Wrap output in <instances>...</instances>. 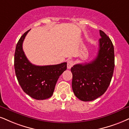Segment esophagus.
Here are the masks:
<instances>
[{
    "instance_id": "1",
    "label": "esophagus",
    "mask_w": 129,
    "mask_h": 129,
    "mask_svg": "<svg viewBox=\"0 0 129 129\" xmlns=\"http://www.w3.org/2000/svg\"><path fill=\"white\" fill-rule=\"evenodd\" d=\"M73 65H74V61H73V60H69V61H68L67 66L68 69H71V68L72 67Z\"/></svg>"
}]
</instances>
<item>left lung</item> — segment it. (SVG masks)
Wrapping results in <instances>:
<instances>
[{"label": "left lung", "mask_w": 129, "mask_h": 129, "mask_svg": "<svg viewBox=\"0 0 129 129\" xmlns=\"http://www.w3.org/2000/svg\"><path fill=\"white\" fill-rule=\"evenodd\" d=\"M97 57L90 63L75 64L71 68L72 87L76 97L84 102L99 98L108 88L115 66L114 48L108 36L100 30Z\"/></svg>", "instance_id": "left-lung-1"}]
</instances>
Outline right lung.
Segmentation results:
<instances>
[{
  "instance_id": "right-lung-1",
  "label": "right lung",
  "mask_w": 129,
  "mask_h": 129,
  "mask_svg": "<svg viewBox=\"0 0 129 129\" xmlns=\"http://www.w3.org/2000/svg\"><path fill=\"white\" fill-rule=\"evenodd\" d=\"M29 30L21 36L16 45L14 55L16 77L27 94L36 100L47 99L52 96L58 78L67 69V63L48 66L31 64L23 50L24 39Z\"/></svg>"
}]
</instances>
